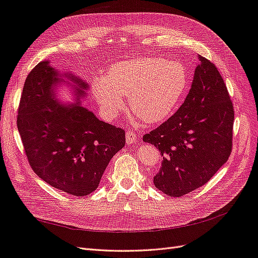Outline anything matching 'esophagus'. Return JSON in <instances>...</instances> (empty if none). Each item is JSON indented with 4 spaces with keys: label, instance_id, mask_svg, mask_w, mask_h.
I'll return each instance as SVG.
<instances>
[{
    "label": "esophagus",
    "instance_id": "1",
    "mask_svg": "<svg viewBox=\"0 0 258 258\" xmlns=\"http://www.w3.org/2000/svg\"><path fill=\"white\" fill-rule=\"evenodd\" d=\"M126 140H127V143L131 144V143H135L136 140H137V136L134 131H127L126 132Z\"/></svg>",
    "mask_w": 258,
    "mask_h": 258
}]
</instances>
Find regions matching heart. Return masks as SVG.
I'll return each mask as SVG.
<instances>
[{
    "mask_svg": "<svg viewBox=\"0 0 258 258\" xmlns=\"http://www.w3.org/2000/svg\"><path fill=\"white\" fill-rule=\"evenodd\" d=\"M189 87L185 66L160 57L121 60L105 75L93 80L92 96L101 113L112 120L124 107L129 95L130 110L141 120H166L181 104Z\"/></svg>",
    "mask_w": 258,
    "mask_h": 258,
    "instance_id": "b5f03b06",
    "label": "heart"
}]
</instances>
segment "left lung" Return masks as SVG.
Wrapping results in <instances>:
<instances>
[{"label": "left lung", "mask_w": 258, "mask_h": 258, "mask_svg": "<svg viewBox=\"0 0 258 258\" xmlns=\"http://www.w3.org/2000/svg\"><path fill=\"white\" fill-rule=\"evenodd\" d=\"M189 93L177 112L143 141L159 150L156 188L181 197L205 185L228 160L235 113L216 67L199 54Z\"/></svg>", "instance_id": "1"}]
</instances>
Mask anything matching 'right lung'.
I'll use <instances>...</instances> for the list:
<instances>
[{"label":"right lung","instance_id":"right-lung-1","mask_svg":"<svg viewBox=\"0 0 258 258\" xmlns=\"http://www.w3.org/2000/svg\"><path fill=\"white\" fill-rule=\"evenodd\" d=\"M67 82L76 101L60 103L56 86ZM89 85L42 61L25 82L17 127L31 168L50 186L72 196L95 191L113 156L124 146V131L98 119L82 105Z\"/></svg>","mask_w":258,"mask_h":258}]
</instances>
